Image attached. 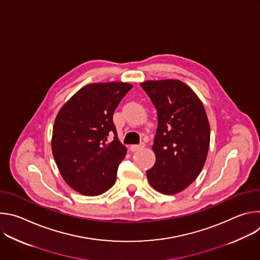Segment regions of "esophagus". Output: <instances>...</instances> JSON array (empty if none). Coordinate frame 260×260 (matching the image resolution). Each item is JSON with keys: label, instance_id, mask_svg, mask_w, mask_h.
<instances>
[{"label": "esophagus", "instance_id": "1", "mask_svg": "<svg viewBox=\"0 0 260 260\" xmlns=\"http://www.w3.org/2000/svg\"><path fill=\"white\" fill-rule=\"evenodd\" d=\"M145 144L144 143H141V144H136V145H132L131 146V150L132 151H138L140 149H142V148H144Z\"/></svg>", "mask_w": 260, "mask_h": 260}]
</instances>
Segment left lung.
I'll list each match as a JSON object with an SVG mask.
<instances>
[{"mask_svg":"<svg viewBox=\"0 0 260 260\" xmlns=\"http://www.w3.org/2000/svg\"><path fill=\"white\" fill-rule=\"evenodd\" d=\"M141 87L154 105L158 121L152 146L156 160L146 172L148 182L172 196L202 172L210 146L208 117L198 95L179 80L146 81Z\"/></svg>","mask_w":260,"mask_h":260,"instance_id":"left-lung-1","label":"left lung"}]
</instances>
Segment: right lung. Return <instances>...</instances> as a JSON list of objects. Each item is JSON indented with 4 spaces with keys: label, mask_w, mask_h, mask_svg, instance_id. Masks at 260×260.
I'll use <instances>...</instances> for the list:
<instances>
[{
    "label": "right lung",
    "mask_w": 260,
    "mask_h": 260,
    "mask_svg": "<svg viewBox=\"0 0 260 260\" xmlns=\"http://www.w3.org/2000/svg\"><path fill=\"white\" fill-rule=\"evenodd\" d=\"M133 85L92 83L74 94L59 110L52 132V154L70 187L99 196L113 186L126 148L113 122L114 111ZM114 140L110 142L108 137Z\"/></svg>",
    "instance_id": "1"
}]
</instances>
